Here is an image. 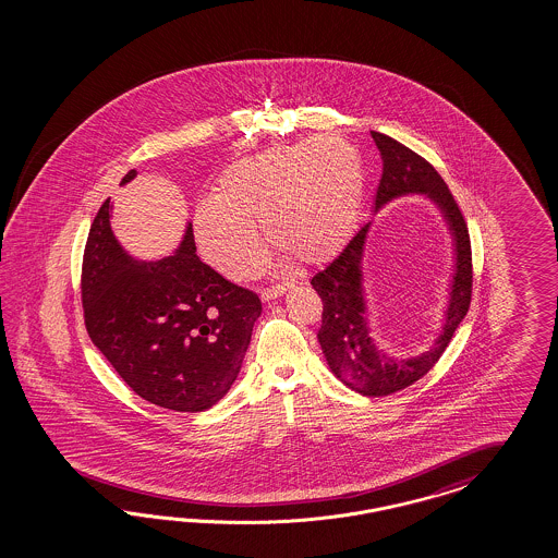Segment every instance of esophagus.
<instances>
[{
    "label": "esophagus",
    "instance_id": "obj_1",
    "mask_svg": "<svg viewBox=\"0 0 558 558\" xmlns=\"http://www.w3.org/2000/svg\"><path fill=\"white\" fill-rule=\"evenodd\" d=\"M288 287H290V282H280V284H276V287L264 288V290H262V299H264V301H271V299H276V296H282V294L287 292Z\"/></svg>",
    "mask_w": 558,
    "mask_h": 558
}]
</instances>
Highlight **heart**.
<instances>
[{"label":"heart","instance_id":"1","mask_svg":"<svg viewBox=\"0 0 558 558\" xmlns=\"http://www.w3.org/2000/svg\"><path fill=\"white\" fill-rule=\"evenodd\" d=\"M364 198L360 153L338 136L280 145L241 157L220 173L215 201L194 210V235L208 264L227 278H254L271 245L315 266L341 252Z\"/></svg>","mask_w":558,"mask_h":558}]
</instances>
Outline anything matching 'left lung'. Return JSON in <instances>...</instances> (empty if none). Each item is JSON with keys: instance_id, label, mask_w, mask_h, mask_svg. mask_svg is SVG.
Here are the masks:
<instances>
[{"instance_id": "obj_1", "label": "left lung", "mask_w": 558, "mask_h": 558, "mask_svg": "<svg viewBox=\"0 0 558 558\" xmlns=\"http://www.w3.org/2000/svg\"><path fill=\"white\" fill-rule=\"evenodd\" d=\"M383 155V178L376 190V208L395 196L411 192H427L441 206L457 236V278L448 319L438 341L420 357L392 360L376 350L368 336V322L362 299V252L368 225L355 233L338 257L311 278V284L322 296L323 313L319 343L329 368L350 389L366 397H387L411 387L434 368L454 338L473 296V250L462 210L436 168L411 151L399 141L380 133H371Z\"/></svg>"}]
</instances>
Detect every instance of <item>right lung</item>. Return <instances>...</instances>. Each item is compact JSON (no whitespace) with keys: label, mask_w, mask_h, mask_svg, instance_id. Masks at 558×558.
I'll list each match as a JSON object with an SVG mask.
<instances>
[{"label":"right lung","mask_w":558,"mask_h":558,"mask_svg":"<svg viewBox=\"0 0 558 558\" xmlns=\"http://www.w3.org/2000/svg\"><path fill=\"white\" fill-rule=\"evenodd\" d=\"M82 303L89 338L120 378L153 405L187 413L231 389L262 313L254 290L204 264L190 227L178 254L133 262L112 235L110 198L85 241Z\"/></svg>","instance_id":"1"}]
</instances>
